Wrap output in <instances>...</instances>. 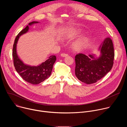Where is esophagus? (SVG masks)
I'll list each match as a JSON object with an SVG mask.
<instances>
[{
  "instance_id": "1",
  "label": "esophagus",
  "mask_w": 127,
  "mask_h": 127,
  "mask_svg": "<svg viewBox=\"0 0 127 127\" xmlns=\"http://www.w3.org/2000/svg\"><path fill=\"white\" fill-rule=\"evenodd\" d=\"M61 56L63 57H66L68 56V55L67 54H65V53H62L61 54Z\"/></svg>"
}]
</instances>
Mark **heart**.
I'll list each match as a JSON object with an SVG mask.
<instances>
[{"instance_id":"heart-1","label":"heart","mask_w":127,"mask_h":127,"mask_svg":"<svg viewBox=\"0 0 127 127\" xmlns=\"http://www.w3.org/2000/svg\"><path fill=\"white\" fill-rule=\"evenodd\" d=\"M79 33V32L76 30H66L62 32L61 38L64 40H69L75 37ZM88 41L89 39L87 37H83L73 44L72 48L76 51H80L87 46Z\"/></svg>"}]
</instances>
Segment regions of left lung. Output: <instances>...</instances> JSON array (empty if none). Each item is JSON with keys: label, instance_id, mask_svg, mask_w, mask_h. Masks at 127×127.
I'll return each mask as SVG.
<instances>
[{"label": "left lung", "instance_id": "8db88e82", "mask_svg": "<svg viewBox=\"0 0 127 127\" xmlns=\"http://www.w3.org/2000/svg\"><path fill=\"white\" fill-rule=\"evenodd\" d=\"M98 50L100 53L98 57L95 54L85 55L81 53L75 56V75L81 82L87 84L95 83L112 69L115 53L111 39H105Z\"/></svg>", "mask_w": 127, "mask_h": 127}]
</instances>
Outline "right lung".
I'll use <instances>...</instances> for the list:
<instances>
[{
    "instance_id": "add662e5",
    "label": "right lung",
    "mask_w": 127,
    "mask_h": 127,
    "mask_svg": "<svg viewBox=\"0 0 127 127\" xmlns=\"http://www.w3.org/2000/svg\"><path fill=\"white\" fill-rule=\"evenodd\" d=\"M39 23L38 22H32L16 36L13 46L12 57L15 69L24 80L32 84H38L48 78L51 75L54 64L56 60L55 55H52L49 59L37 66H30L25 64L18 56L16 52L17 43L20 36L27 32L29 30V26L33 24Z\"/></svg>"
}]
</instances>
